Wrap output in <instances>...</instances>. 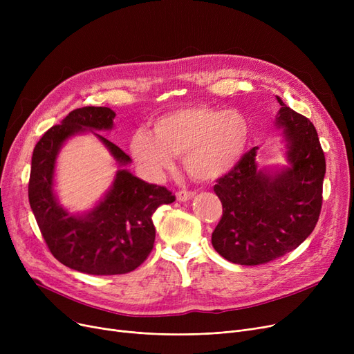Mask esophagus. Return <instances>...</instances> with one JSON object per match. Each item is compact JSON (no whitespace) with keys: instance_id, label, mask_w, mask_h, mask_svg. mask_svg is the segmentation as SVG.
Here are the masks:
<instances>
[{"instance_id":"1","label":"esophagus","mask_w":354,"mask_h":354,"mask_svg":"<svg viewBox=\"0 0 354 354\" xmlns=\"http://www.w3.org/2000/svg\"><path fill=\"white\" fill-rule=\"evenodd\" d=\"M194 196H195V192H191V191H179V192L176 194V199H178L179 202H187V201L192 199Z\"/></svg>"}]
</instances>
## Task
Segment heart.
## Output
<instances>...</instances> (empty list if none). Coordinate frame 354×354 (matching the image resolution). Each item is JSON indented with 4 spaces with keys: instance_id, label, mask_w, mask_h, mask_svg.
I'll return each instance as SVG.
<instances>
[{
    "instance_id": "obj_1",
    "label": "heart",
    "mask_w": 354,
    "mask_h": 354,
    "mask_svg": "<svg viewBox=\"0 0 354 354\" xmlns=\"http://www.w3.org/2000/svg\"><path fill=\"white\" fill-rule=\"evenodd\" d=\"M251 139V124L238 110L189 106L165 113L152 132L139 129L130 138V153L152 178L162 176L183 156L191 176L214 180L234 171Z\"/></svg>"
}]
</instances>
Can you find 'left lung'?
I'll return each instance as SVG.
<instances>
[{
	"label": "left lung",
	"mask_w": 354,
	"mask_h": 354,
	"mask_svg": "<svg viewBox=\"0 0 354 354\" xmlns=\"http://www.w3.org/2000/svg\"><path fill=\"white\" fill-rule=\"evenodd\" d=\"M275 126L283 130L288 166L258 167V147L216 180L222 218L212 232L215 251L239 266H259L295 250L317 224L326 159L314 124L284 104Z\"/></svg>",
	"instance_id": "8db88e82"
}]
</instances>
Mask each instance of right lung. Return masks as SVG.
Here are the masks:
<instances>
[{"instance_id": "obj_1", "label": "right lung", "mask_w": 354, "mask_h": 354, "mask_svg": "<svg viewBox=\"0 0 354 354\" xmlns=\"http://www.w3.org/2000/svg\"><path fill=\"white\" fill-rule=\"evenodd\" d=\"M116 113L109 107L76 109L37 142L28 182V201L37 224L54 258L66 267L91 275L126 274L138 268L155 243L153 212L172 203L175 195L147 183L127 169H119L107 194L83 214L64 209L54 194L55 160L70 138L91 132L119 166L130 159L99 130L113 129Z\"/></svg>"}]
</instances>
